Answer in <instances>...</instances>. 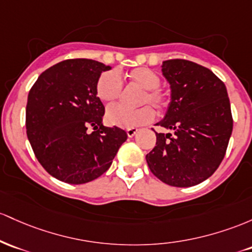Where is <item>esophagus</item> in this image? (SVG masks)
<instances>
[{
	"label": "esophagus",
	"mask_w": 252,
	"mask_h": 252,
	"mask_svg": "<svg viewBox=\"0 0 252 252\" xmlns=\"http://www.w3.org/2000/svg\"><path fill=\"white\" fill-rule=\"evenodd\" d=\"M137 132H138L137 128H128L126 131V133H127V135H128L129 138H132V137H134V134L137 133Z\"/></svg>",
	"instance_id": "1"
}]
</instances>
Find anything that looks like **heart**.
<instances>
[{"label":"heart","instance_id":"obj_1","mask_svg":"<svg viewBox=\"0 0 252 252\" xmlns=\"http://www.w3.org/2000/svg\"><path fill=\"white\" fill-rule=\"evenodd\" d=\"M127 80L143 89L138 98V104L150 103L157 112L162 113L170 104V95L159 87L160 76L149 67H135L127 72ZM123 90L119 73L104 71L96 82V96L104 103H112L118 100ZM155 112L150 106H140L138 108H126L124 106L109 107L106 112V121L108 125L120 128H134L145 125L154 120Z\"/></svg>","mask_w":252,"mask_h":252}]
</instances>
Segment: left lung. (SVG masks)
Instances as JSON below:
<instances>
[{
    "mask_svg": "<svg viewBox=\"0 0 252 252\" xmlns=\"http://www.w3.org/2000/svg\"><path fill=\"white\" fill-rule=\"evenodd\" d=\"M171 101L157 126L156 146L146 155L155 176L172 187H191L214 174L224 159L233 120L224 82L207 67L186 59L163 62Z\"/></svg>",
    "mask_w": 252,
    "mask_h": 252,
    "instance_id": "obj_1",
    "label": "left lung"
}]
</instances>
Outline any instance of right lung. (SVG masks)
I'll list each match as a JSON object with an SVG mask.
<instances>
[{
	"instance_id": "1",
	"label": "right lung",
	"mask_w": 252,
	"mask_h": 252,
	"mask_svg": "<svg viewBox=\"0 0 252 252\" xmlns=\"http://www.w3.org/2000/svg\"><path fill=\"white\" fill-rule=\"evenodd\" d=\"M111 69L93 59H66L45 70L30 90L27 137L51 176L70 185L100 177L111 166L127 134L102 125L104 106L97 78ZM92 126L96 131L89 134Z\"/></svg>"
}]
</instances>
